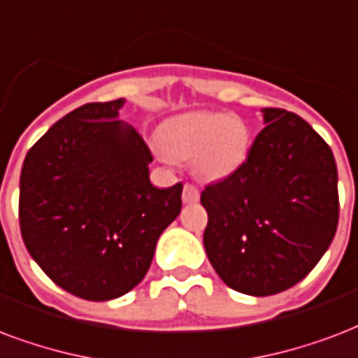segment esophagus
<instances>
[{"label": "esophagus", "mask_w": 358, "mask_h": 358, "mask_svg": "<svg viewBox=\"0 0 358 358\" xmlns=\"http://www.w3.org/2000/svg\"><path fill=\"white\" fill-rule=\"evenodd\" d=\"M198 200H200V190H198V187L187 182V185L182 187V201H185V203H196Z\"/></svg>", "instance_id": "obj_1"}]
</instances>
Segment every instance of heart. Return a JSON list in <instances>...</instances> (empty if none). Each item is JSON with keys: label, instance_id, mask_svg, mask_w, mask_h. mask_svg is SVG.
<instances>
[{"label": "heart", "instance_id": "heart-1", "mask_svg": "<svg viewBox=\"0 0 358 358\" xmlns=\"http://www.w3.org/2000/svg\"><path fill=\"white\" fill-rule=\"evenodd\" d=\"M251 128L241 117L217 111L185 113L160 126L157 152L166 162L192 160L196 176L219 181L245 162Z\"/></svg>", "mask_w": 358, "mask_h": 358}]
</instances>
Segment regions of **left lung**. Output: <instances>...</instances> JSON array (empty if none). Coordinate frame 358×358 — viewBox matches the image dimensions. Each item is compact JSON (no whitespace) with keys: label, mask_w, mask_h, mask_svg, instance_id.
Instances as JSON below:
<instances>
[{"label":"left lung","mask_w":358,"mask_h":358,"mask_svg":"<svg viewBox=\"0 0 358 358\" xmlns=\"http://www.w3.org/2000/svg\"><path fill=\"white\" fill-rule=\"evenodd\" d=\"M264 122L245 162L200 198L209 262L230 289L251 296L302 281L334 240L340 217L327 141L285 109H264Z\"/></svg>","instance_id":"8db88e82"}]
</instances>
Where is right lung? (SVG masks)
Segmentation results:
<instances>
[{
  "label": "right lung",
  "mask_w": 358,
  "mask_h": 358,
  "mask_svg": "<svg viewBox=\"0 0 358 358\" xmlns=\"http://www.w3.org/2000/svg\"><path fill=\"white\" fill-rule=\"evenodd\" d=\"M122 106L67 113L28 150L20 173L24 245L58 287L94 302L141 283L160 234L181 213L182 185L152 187V155L117 118Z\"/></svg>",
  "instance_id": "obj_1"
}]
</instances>
